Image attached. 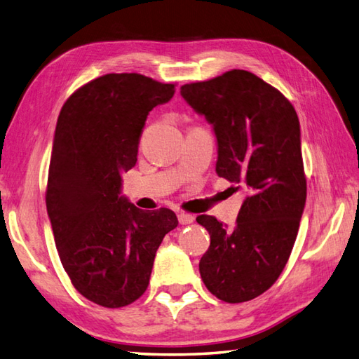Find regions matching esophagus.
<instances>
[{
  "label": "esophagus",
  "instance_id": "34e87169",
  "mask_svg": "<svg viewBox=\"0 0 359 359\" xmlns=\"http://www.w3.org/2000/svg\"><path fill=\"white\" fill-rule=\"evenodd\" d=\"M177 219H179L180 224H191L196 219V217L191 215V214H187V212H180L177 215Z\"/></svg>",
  "mask_w": 359,
  "mask_h": 359
}]
</instances>
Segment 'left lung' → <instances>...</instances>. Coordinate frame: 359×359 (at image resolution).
Here are the masks:
<instances>
[{
	"mask_svg": "<svg viewBox=\"0 0 359 359\" xmlns=\"http://www.w3.org/2000/svg\"><path fill=\"white\" fill-rule=\"evenodd\" d=\"M180 94L214 126L218 176L247 192L233 231L212 215L197 217L210 235L200 276L219 300H252L287 265L305 208L297 114L282 92L244 69L183 85Z\"/></svg>",
	"mask_w": 359,
	"mask_h": 359,
	"instance_id": "1",
	"label": "left lung"
}]
</instances>
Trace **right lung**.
<instances>
[{"label":"right lung","instance_id":"right-lung-1","mask_svg":"<svg viewBox=\"0 0 359 359\" xmlns=\"http://www.w3.org/2000/svg\"><path fill=\"white\" fill-rule=\"evenodd\" d=\"M174 86L136 72L106 74L60 110L45 201L63 269L100 306L121 308L142 296L163 236L179 224L171 209L144 212L119 196L147 115L172 98Z\"/></svg>","mask_w":359,"mask_h":359}]
</instances>
